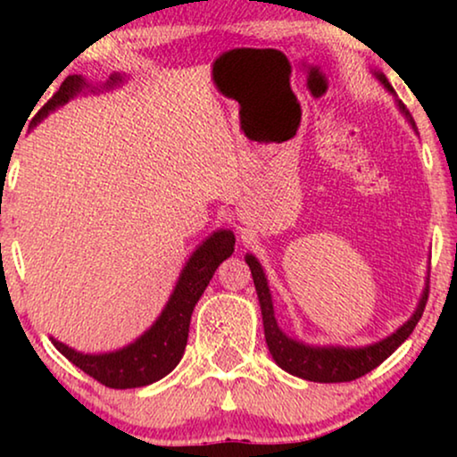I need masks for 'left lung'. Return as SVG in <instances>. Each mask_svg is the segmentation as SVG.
I'll return each instance as SVG.
<instances>
[{
  "instance_id": "obj_1",
  "label": "left lung",
  "mask_w": 457,
  "mask_h": 457,
  "mask_svg": "<svg viewBox=\"0 0 457 457\" xmlns=\"http://www.w3.org/2000/svg\"><path fill=\"white\" fill-rule=\"evenodd\" d=\"M374 74H377V79L386 87V91L393 93V87L389 85V80H386L385 74L380 72H374ZM397 105L405 114V118H408L411 127L416 129V124L411 120L410 112L403 108V104L397 102ZM245 262L249 270H252L255 291H258L262 320H264V337L274 361H277L283 370L293 374V377L314 380V383H349V380L364 377V374L383 364V361L389 358V355L395 352L405 339H408L411 330L416 328V324L422 318L424 305H427V299H428V283H427V287H424L422 291L420 302H418V308L414 314H411L410 320L405 322L403 327H399L395 333L386 337V339L372 343V345L312 347V345H305V343L291 339V337H287L283 330L278 328L277 318H274L272 295H270V289H268L266 274L262 270L260 262L255 260L252 253L245 255Z\"/></svg>"
}]
</instances>
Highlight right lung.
Masks as SVG:
<instances>
[{
  "label": "right lung",
  "instance_id": "1",
  "mask_svg": "<svg viewBox=\"0 0 457 457\" xmlns=\"http://www.w3.org/2000/svg\"><path fill=\"white\" fill-rule=\"evenodd\" d=\"M120 74H114V77H110L108 87L120 83ZM85 87L89 85L85 83L80 74L66 77L60 89L54 93V97L37 112L33 127L37 122H41L49 112L64 105L68 99L83 91ZM233 252V230H216L214 235H210L185 264L177 287H174L172 295L168 299L166 308L162 310L158 320L130 345L118 349V352L93 355L74 352L72 347L55 341L54 337L52 343L74 366L96 378L97 383L110 386V389H135V386H145L164 378L183 358L193 308H195L205 287L214 277L216 268L230 258Z\"/></svg>",
  "mask_w": 457,
  "mask_h": 457
}]
</instances>
